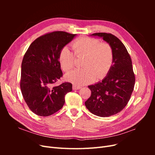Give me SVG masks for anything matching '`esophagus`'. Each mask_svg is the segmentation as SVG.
Instances as JSON below:
<instances>
[{
	"instance_id": "esophagus-1",
	"label": "esophagus",
	"mask_w": 155,
	"mask_h": 155,
	"mask_svg": "<svg viewBox=\"0 0 155 155\" xmlns=\"http://www.w3.org/2000/svg\"><path fill=\"white\" fill-rule=\"evenodd\" d=\"M72 88H73V90H78V89H80L81 88V87L78 86L76 85H74L72 86Z\"/></svg>"
}]
</instances>
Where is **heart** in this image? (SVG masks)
<instances>
[{"instance_id":"1","label":"heart","mask_w":155,"mask_h":155,"mask_svg":"<svg viewBox=\"0 0 155 155\" xmlns=\"http://www.w3.org/2000/svg\"><path fill=\"white\" fill-rule=\"evenodd\" d=\"M74 54L78 58L85 57L81 69H77L65 75L67 81L78 85L90 83L96 78L105 77L111 68L113 54L110 45L91 37H83L72 44ZM60 66L64 72L72 70L75 65V58L67 46H64L59 54Z\"/></svg>"}]
</instances>
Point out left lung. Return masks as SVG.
I'll return each mask as SVG.
<instances>
[{
	"instance_id": "1",
	"label": "left lung",
	"mask_w": 155,
	"mask_h": 155,
	"mask_svg": "<svg viewBox=\"0 0 155 155\" xmlns=\"http://www.w3.org/2000/svg\"><path fill=\"white\" fill-rule=\"evenodd\" d=\"M91 35L101 37L110 45L113 61L103 80L88 86L91 96L85 104L94 115L109 117L122 110L130 100L135 83L132 61L122 42L114 35L95 33Z\"/></svg>"
}]
</instances>
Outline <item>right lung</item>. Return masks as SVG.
Wrapping results in <instances>:
<instances>
[{
    "instance_id": "obj_1",
    "label": "right lung",
    "mask_w": 155,
    "mask_h": 155,
    "mask_svg": "<svg viewBox=\"0 0 155 155\" xmlns=\"http://www.w3.org/2000/svg\"><path fill=\"white\" fill-rule=\"evenodd\" d=\"M76 36L54 31L36 39L30 45L21 64V90L29 109L40 116H48L60 110L64 96L72 91V83L54 86L62 77L59 62L61 50Z\"/></svg>"
}]
</instances>
